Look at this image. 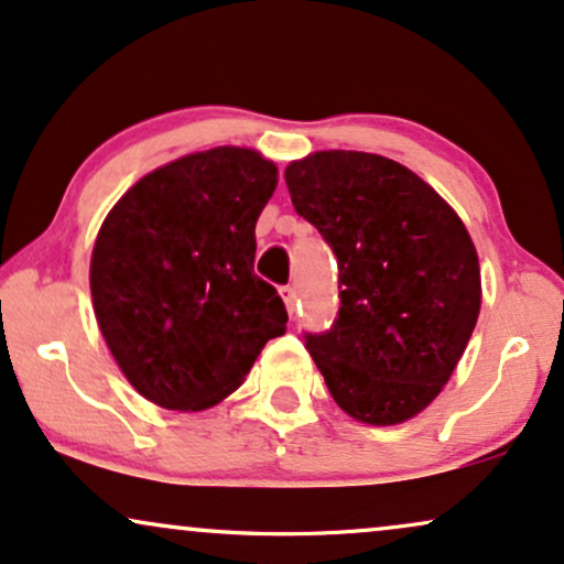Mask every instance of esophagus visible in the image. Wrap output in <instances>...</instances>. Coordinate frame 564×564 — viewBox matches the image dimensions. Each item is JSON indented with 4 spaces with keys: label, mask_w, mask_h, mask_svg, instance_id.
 Listing matches in <instances>:
<instances>
[{
    "label": "esophagus",
    "mask_w": 564,
    "mask_h": 564,
    "mask_svg": "<svg viewBox=\"0 0 564 564\" xmlns=\"http://www.w3.org/2000/svg\"><path fill=\"white\" fill-rule=\"evenodd\" d=\"M280 295H282V301H284V306H288V311L290 314H293V308H295V301H297V293H295V288H280Z\"/></svg>",
    "instance_id": "1"
}]
</instances>
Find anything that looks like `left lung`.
Returning a JSON list of instances; mask_svg holds the SVG:
<instances>
[{
  "label": "left lung",
  "instance_id": "left-lung-1",
  "mask_svg": "<svg viewBox=\"0 0 564 564\" xmlns=\"http://www.w3.org/2000/svg\"><path fill=\"white\" fill-rule=\"evenodd\" d=\"M295 210L337 256L340 311L306 348L337 406L375 427L438 399L480 314V263L456 210L406 165L319 150L284 169Z\"/></svg>",
  "mask_w": 564,
  "mask_h": 564
}]
</instances>
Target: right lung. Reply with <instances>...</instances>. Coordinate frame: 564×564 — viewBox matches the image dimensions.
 Wrapping results in <instances>:
<instances>
[{
	"mask_svg": "<svg viewBox=\"0 0 564 564\" xmlns=\"http://www.w3.org/2000/svg\"><path fill=\"white\" fill-rule=\"evenodd\" d=\"M276 176L250 148L189 152L144 174L105 216L91 306L118 369L155 406H216L288 329L282 297L253 271L256 221Z\"/></svg>",
	"mask_w": 564,
	"mask_h": 564,
	"instance_id": "obj_1",
	"label": "right lung"
}]
</instances>
